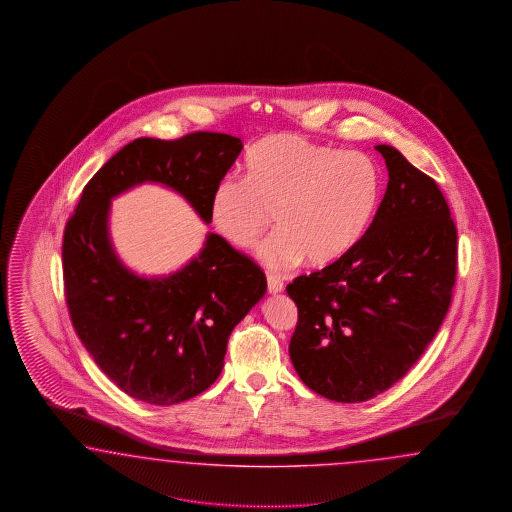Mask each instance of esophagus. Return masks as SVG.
<instances>
[{
    "instance_id": "34e87169",
    "label": "esophagus",
    "mask_w": 512,
    "mask_h": 512,
    "mask_svg": "<svg viewBox=\"0 0 512 512\" xmlns=\"http://www.w3.org/2000/svg\"><path fill=\"white\" fill-rule=\"evenodd\" d=\"M266 283H268V293H270V295H278V293L283 291V281L276 278V276H268Z\"/></svg>"
}]
</instances>
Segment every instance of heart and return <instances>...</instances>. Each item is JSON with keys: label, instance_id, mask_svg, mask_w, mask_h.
Wrapping results in <instances>:
<instances>
[{"label": "heart", "instance_id": "1", "mask_svg": "<svg viewBox=\"0 0 512 512\" xmlns=\"http://www.w3.org/2000/svg\"><path fill=\"white\" fill-rule=\"evenodd\" d=\"M383 178L372 157L340 152L279 133L246 155V176H223L210 195V221L234 248H249L270 225L278 231L255 249L261 263L281 272L306 259L334 263L368 231L381 201Z\"/></svg>", "mask_w": 512, "mask_h": 512}]
</instances>
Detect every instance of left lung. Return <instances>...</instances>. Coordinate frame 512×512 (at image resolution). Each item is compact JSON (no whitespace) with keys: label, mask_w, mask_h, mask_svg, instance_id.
Here are the masks:
<instances>
[{"label":"left lung","mask_w":512,"mask_h":512,"mask_svg":"<svg viewBox=\"0 0 512 512\" xmlns=\"http://www.w3.org/2000/svg\"><path fill=\"white\" fill-rule=\"evenodd\" d=\"M388 184L368 231L343 257L287 285L298 308L289 355L328 400H372L434 340L456 279V227L430 176L379 144Z\"/></svg>","instance_id":"left-lung-1"}]
</instances>
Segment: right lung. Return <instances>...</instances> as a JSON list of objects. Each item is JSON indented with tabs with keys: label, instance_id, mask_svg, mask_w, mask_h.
<instances>
[{
	"label": "right lung",
	"instance_id": "1",
	"mask_svg": "<svg viewBox=\"0 0 512 512\" xmlns=\"http://www.w3.org/2000/svg\"><path fill=\"white\" fill-rule=\"evenodd\" d=\"M244 144L225 133L142 137L93 174L63 233V285L77 336L125 394L152 405L186 402L223 370L227 341L266 293L263 270L219 234L182 268L144 276L120 259L110 206L157 184L178 193L208 225L210 195Z\"/></svg>",
	"mask_w": 512,
	"mask_h": 512
}]
</instances>
